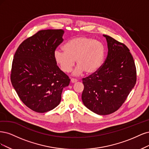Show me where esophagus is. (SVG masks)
Returning a JSON list of instances; mask_svg holds the SVG:
<instances>
[{
  "label": "esophagus",
  "instance_id": "34e87169",
  "mask_svg": "<svg viewBox=\"0 0 149 149\" xmlns=\"http://www.w3.org/2000/svg\"><path fill=\"white\" fill-rule=\"evenodd\" d=\"M70 81L72 83H75V82H77V79H74V78H72V79H71V80H70Z\"/></svg>",
  "mask_w": 149,
  "mask_h": 149
}]
</instances>
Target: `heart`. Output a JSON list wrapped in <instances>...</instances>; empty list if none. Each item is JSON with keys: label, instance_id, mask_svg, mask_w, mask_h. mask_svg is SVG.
Instances as JSON below:
<instances>
[{"label": "heart", "instance_id": "b5f03b06", "mask_svg": "<svg viewBox=\"0 0 149 149\" xmlns=\"http://www.w3.org/2000/svg\"><path fill=\"white\" fill-rule=\"evenodd\" d=\"M64 51L56 50L54 58L61 69L70 72L75 65L78 66L74 72L75 75L96 72L102 65L104 57V48L100 42L87 36L72 38L64 46Z\"/></svg>", "mask_w": 149, "mask_h": 149}]
</instances>
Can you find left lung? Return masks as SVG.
<instances>
[{
	"instance_id": "1",
	"label": "left lung",
	"mask_w": 149,
	"mask_h": 149,
	"mask_svg": "<svg viewBox=\"0 0 149 149\" xmlns=\"http://www.w3.org/2000/svg\"><path fill=\"white\" fill-rule=\"evenodd\" d=\"M108 45L104 64L96 72L82 79L81 100L85 106L99 115L114 113L122 106L136 83V68L128 47L103 35Z\"/></svg>"
}]
</instances>
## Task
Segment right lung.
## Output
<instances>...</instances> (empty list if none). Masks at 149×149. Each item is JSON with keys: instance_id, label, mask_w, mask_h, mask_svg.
Returning <instances> with one entry per match:
<instances>
[{"instance_id": "obj_1", "label": "right lung", "mask_w": 149, "mask_h": 149, "mask_svg": "<svg viewBox=\"0 0 149 149\" xmlns=\"http://www.w3.org/2000/svg\"><path fill=\"white\" fill-rule=\"evenodd\" d=\"M62 30H45L23 41L13 57L11 82L27 107L45 113L60 103L70 79L57 65L54 52L63 41Z\"/></svg>"}]
</instances>
